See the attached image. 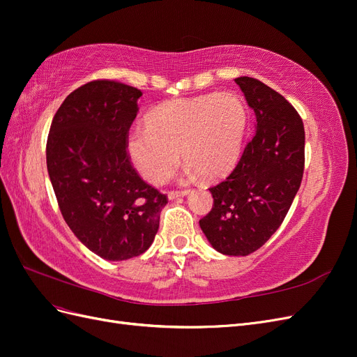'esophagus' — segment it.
<instances>
[{"label":"esophagus","instance_id":"1","mask_svg":"<svg viewBox=\"0 0 357 357\" xmlns=\"http://www.w3.org/2000/svg\"><path fill=\"white\" fill-rule=\"evenodd\" d=\"M189 192H190L189 189H185V190H171V192H168V198L169 199H176V198L186 197Z\"/></svg>","mask_w":357,"mask_h":357}]
</instances>
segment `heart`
Here are the masks:
<instances>
[{
  "label": "heart",
  "instance_id": "obj_1",
  "mask_svg": "<svg viewBox=\"0 0 357 357\" xmlns=\"http://www.w3.org/2000/svg\"><path fill=\"white\" fill-rule=\"evenodd\" d=\"M247 112L229 92L178 100L159 107L146 126H135L128 150L135 168L149 183L160 185L178 165V152L188 174L215 178L240 155Z\"/></svg>",
  "mask_w": 357,
  "mask_h": 357
}]
</instances>
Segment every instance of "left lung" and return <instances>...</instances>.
Wrapping results in <instances>:
<instances>
[{"mask_svg":"<svg viewBox=\"0 0 357 357\" xmlns=\"http://www.w3.org/2000/svg\"><path fill=\"white\" fill-rule=\"evenodd\" d=\"M256 114V131L234 169L210 186L214 204L199 220L215 250L247 256L283 223L305 165L302 119L283 95L253 77L235 79Z\"/></svg>","mask_w":357,"mask_h":357,"instance_id":"left-lung-1","label":"left lung"}]
</instances>
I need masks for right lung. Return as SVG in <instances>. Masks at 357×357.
Here are the masks:
<instances>
[{
  "mask_svg": "<svg viewBox=\"0 0 357 357\" xmlns=\"http://www.w3.org/2000/svg\"><path fill=\"white\" fill-rule=\"evenodd\" d=\"M142 91L93 80L73 91L53 116L47 171L63 220L107 261L144 253L168 198L135 171L128 135Z\"/></svg>",
  "mask_w": 357,
  "mask_h": 357,
  "instance_id": "add662e5",
  "label": "right lung"
}]
</instances>
